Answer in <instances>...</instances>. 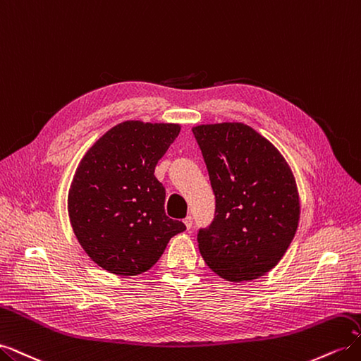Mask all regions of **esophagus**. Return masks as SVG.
I'll return each mask as SVG.
<instances>
[{"label": "esophagus", "instance_id": "obj_1", "mask_svg": "<svg viewBox=\"0 0 361 361\" xmlns=\"http://www.w3.org/2000/svg\"><path fill=\"white\" fill-rule=\"evenodd\" d=\"M183 223H185V226H187V228L190 231V228L192 227V216H191V215H188V216L185 218V220H183Z\"/></svg>", "mask_w": 361, "mask_h": 361}]
</instances>
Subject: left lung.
<instances>
[{
  "label": "left lung",
  "instance_id": "left-lung-1",
  "mask_svg": "<svg viewBox=\"0 0 361 361\" xmlns=\"http://www.w3.org/2000/svg\"><path fill=\"white\" fill-rule=\"evenodd\" d=\"M192 134L215 195L214 220L197 232L202 257L231 281L267 274L298 227L300 200L289 166L243 123L202 125Z\"/></svg>",
  "mask_w": 361,
  "mask_h": 361
}]
</instances>
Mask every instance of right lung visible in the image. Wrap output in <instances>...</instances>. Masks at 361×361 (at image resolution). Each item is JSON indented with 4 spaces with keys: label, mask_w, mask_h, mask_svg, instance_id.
Instances as JSON below:
<instances>
[{
    "label": "right lung",
    "mask_w": 361,
    "mask_h": 361,
    "mask_svg": "<svg viewBox=\"0 0 361 361\" xmlns=\"http://www.w3.org/2000/svg\"><path fill=\"white\" fill-rule=\"evenodd\" d=\"M180 126L129 120L108 130L84 155L69 190V216L93 262L117 276L154 267L185 224L164 211L166 188L155 167Z\"/></svg>",
    "instance_id": "add662e5"
}]
</instances>
